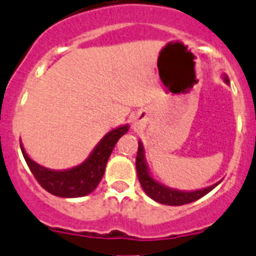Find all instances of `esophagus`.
Wrapping results in <instances>:
<instances>
[{"label":"esophagus","mask_w":256,"mask_h":256,"mask_svg":"<svg viewBox=\"0 0 256 256\" xmlns=\"http://www.w3.org/2000/svg\"><path fill=\"white\" fill-rule=\"evenodd\" d=\"M134 125L136 126V128H139V126L142 125V121H140V120H136V121H135V124H134Z\"/></svg>","instance_id":"1"}]
</instances>
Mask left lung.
I'll return each instance as SVG.
<instances>
[{"instance_id":"left-lung-1","label":"left lung","mask_w":256,"mask_h":256,"mask_svg":"<svg viewBox=\"0 0 256 256\" xmlns=\"http://www.w3.org/2000/svg\"><path fill=\"white\" fill-rule=\"evenodd\" d=\"M226 82H230L228 78H226ZM136 172L140 186L143 188L144 192L150 196V198L154 201L164 204V205L170 206H180L186 205V204H190V202L196 201V200L201 198L205 194H208L210 190H212L215 186L219 183L214 184V186L204 188L200 190H193V192H180V190H170L168 186H164L162 184H158L156 180H153L152 176L150 175L148 170H146V161H144V150L143 144L139 143V148H138L136 154Z\"/></svg>"}]
</instances>
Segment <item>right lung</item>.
Returning <instances> with one entry per match:
<instances>
[{"mask_svg":"<svg viewBox=\"0 0 256 256\" xmlns=\"http://www.w3.org/2000/svg\"><path fill=\"white\" fill-rule=\"evenodd\" d=\"M128 130V126H121L108 132L82 165L66 171H52L42 168L26 156L22 144L20 148L26 165L44 190L59 197H82L96 188L103 178L106 162L116 143Z\"/></svg>","mask_w":256,"mask_h":256,"instance_id":"1","label":"right lung"}]
</instances>
